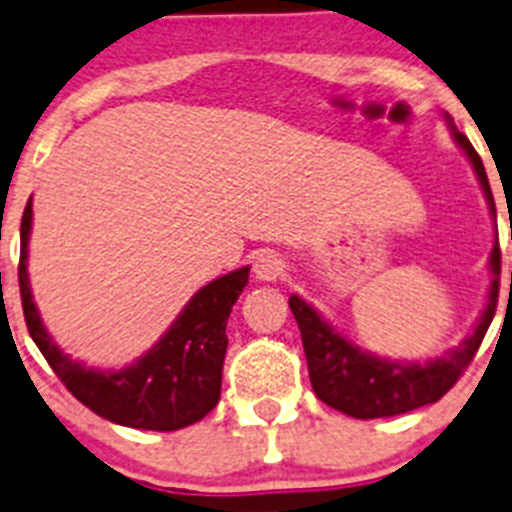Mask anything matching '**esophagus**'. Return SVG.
<instances>
[{
	"instance_id": "obj_1",
	"label": "esophagus",
	"mask_w": 512,
	"mask_h": 512,
	"mask_svg": "<svg viewBox=\"0 0 512 512\" xmlns=\"http://www.w3.org/2000/svg\"><path fill=\"white\" fill-rule=\"evenodd\" d=\"M286 273V262L275 252H262V255L255 257V275L260 281H278Z\"/></svg>"
}]
</instances>
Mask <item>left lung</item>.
Masks as SVG:
<instances>
[{
  "instance_id": "1",
  "label": "left lung",
  "mask_w": 512,
  "mask_h": 512,
  "mask_svg": "<svg viewBox=\"0 0 512 512\" xmlns=\"http://www.w3.org/2000/svg\"><path fill=\"white\" fill-rule=\"evenodd\" d=\"M448 126L453 128L451 118H448ZM453 139H456V144L466 151V157L474 164V172H477L479 182H482L484 195H487L490 208L495 211V201H492V190L490 182H487L482 159H479V154L474 151V146L469 144L464 133H459L456 128H453ZM490 268L492 275H495L490 288V304L484 309L474 335L466 337L459 348L451 350L448 355L428 363H394L355 348L353 342L337 335L332 330V324L324 322L304 299L291 296L288 306H291L293 317L299 322L314 394L324 404H330V407L350 417H358V420L394 417L402 415V412L417 410V407H425V404L438 402L459 381V376L466 371L471 358L477 355L479 345H482L484 335H487V327H490L492 317H495L497 291H500V244L492 247Z\"/></svg>"
}]
</instances>
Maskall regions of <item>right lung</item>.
I'll return each mask as SVG.
<instances>
[{
  "label": "right lung",
  "mask_w": 512,
  "mask_h": 512,
  "mask_svg": "<svg viewBox=\"0 0 512 512\" xmlns=\"http://www.w3.org/2000/svg\"><path fill=\"white\" fill-rule=\"evenodd\" d=\"M33 203L20 224V299L25 324L61 384L95 415L139 430H180L203 420L219 404L221 368L229 337L226 319L247 286L250 268L221 275L195 293L167 335L123 371H92L51 340L43 327L28 283V239Z\"/></svg>",
  "instance_id": "obj_1"
}]
</instances>
